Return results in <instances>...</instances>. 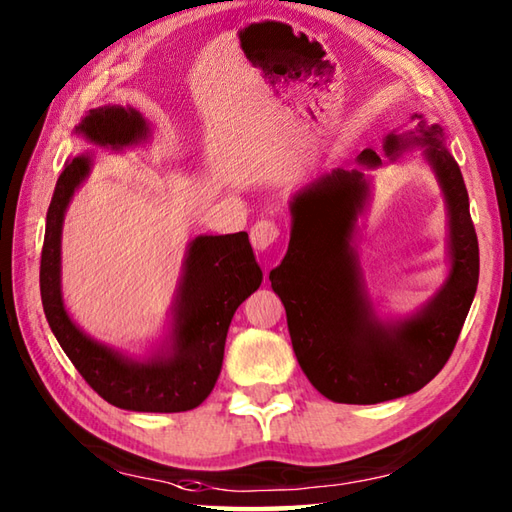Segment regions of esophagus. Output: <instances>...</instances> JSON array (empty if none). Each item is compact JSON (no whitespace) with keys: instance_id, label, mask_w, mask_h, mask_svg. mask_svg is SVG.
<instances>
[{"instance_id":"34e87169","label":"esophagus","mask_w":512,"mask_h":512,"mask_svg":"<svg viewBox=\"0 0 512 512\" xmlns=\"http://www.w3.org/2000/svg\"><path fill=\"white\" fill-rule=\"evenodd\" d=\"M277 239H280V226L273 219H259L250 228V244H253L255 250H268Z\"/></svg>"}]
</instances>
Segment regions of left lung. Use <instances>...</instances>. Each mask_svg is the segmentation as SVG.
I'll return each instance as SVG.
<instances>
[{
	"label": "left lung",
	"mask_w": 512,
	"mask_h": 512,
	"mask_svg": "<svg viewBox=\"0 0 512 512\" xmlns=\"http://www.w3.org/2000/svg\"><path fill=\"white\" fill-rule=\"evenodd\" d=\"M407 145H425L450 212L452 271L421 313L392 327L378 322L367 302L351 248L367 199V181L358 170H333L297 194L288 253L271 271L297 362L311 385L336 403L374 405L425 387L452 356L477 293L479 241L466 183L443 147V129L421 120L410 136L389 134L385 152L396 156ZM358 161L380 165L374 150Z\"/></svg>",
	"instance_id": "obj_1"
}]
</instances>
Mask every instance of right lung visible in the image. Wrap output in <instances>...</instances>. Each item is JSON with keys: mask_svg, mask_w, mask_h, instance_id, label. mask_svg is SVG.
<instances>
[{"mask_svg": "<svg viewBox=\"0 0 512 512\" xmlns=\"http://www.w3.org/2000/svg\"><path fill=\"white\" fill-rule=\"evenodd\" d=\"M96 145L123 147L147 134L136 109L118 105L89 109L76 127ZM91 161L76 156L64 167L46 212L40 259V293L53 336L89 387L107 403L134 412H188L206 401L215 387L232 315L262 284L246 232L197 237L185 259V275L174 322L172 353L136 362L87 338L64 311L60 295V232L64 210Z\"/></svg>", "mask_w": 512, "mask_h": 512, "instance_id": "right-lung-1", "label": "right lung"}]
</instances>
